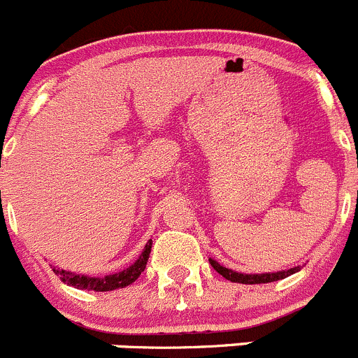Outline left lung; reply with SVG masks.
<instances>
[{
	"instance_id": "left-lung-1",
	"label": "left lung",
	"mask_w": 358,
	"mask_h": 358,
	"mask_svg": "<svg viewBox=\"0 0 358 358\" xmlns=\"http://www.w3.org/2000/svg\"><path fill=\"white\" fill-rule=\"evenodd\" d=\"M210 265L219 272L222 278H226L231 282H241V285H264V282H274L279 279H285L288 275L294 274V272L300 271V267L288 268V271H279V272H265V274H241V272H236L233 268H227L224 265H220L219 262L213 259H208Z\"/></svg>"
}]
</instances>
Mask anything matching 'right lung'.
<instances>
[{
    "mask_svg": "<svg viewBox=\"0 0 358 358\" xmlns=\"http://www.w3.org/2000/svg\"><path fill=\"white\" fill-rule=\"evenodd\" d=\"M152 239L146 243L145 250L139 255V259L131 265V267L124 268V271L117 272V274L105 275V278H90V275L84 274H73V272L64 271V268L53 267V272L67 285L73 286V288L79 289H87V291H113L119 288H125V286L132 285L136 279L141 275V272L146 268V262L150 259V252H152Z\"/></svg>",
    "mask_w": 358,
    "mask_h": 358,
    "instance_id": "add662e5",
    "label": "right lung"
}]
</instances>
